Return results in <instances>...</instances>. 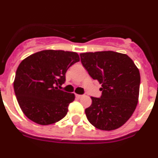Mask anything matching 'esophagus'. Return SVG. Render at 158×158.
I'll return each instance as SVG.
<instances>
[{"instance_id": "esophagus-1", "label": "esophagus", "mask_w": 158, "mask_h": 158, "mask_svg": "<svg viewBox=\"0 0 158 158\" xmlns=\"http://www.w3.org/2000/svg\"><path fill=\"white\" fill-rule=\"evenodd\" d=\"M83 97L82 95H79V94H76V98H78V99H80V98H82V97Z\"/></svg>"}]
</instances>
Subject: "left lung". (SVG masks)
Here are the masks:
<instances>
[{
	"label": "left lung",
	"instance_id": "obj_1",
	"mask_svg": "<svg viewBox=\"0 0 158 158\" xmlns=\"http://www.w3.org/2000/svg\"><path fill=\"white\" fill-rule=\"evenodd\" d=\"M79 55L89 76L102 85L101 97H91L92 104L85 110L88 121L101 130L118 129L130 118L138 104L139 69L129 56L114 51Z\"/></svg>",
	"mask_w": 158,
	"mask_h": 158
}]
</instances>
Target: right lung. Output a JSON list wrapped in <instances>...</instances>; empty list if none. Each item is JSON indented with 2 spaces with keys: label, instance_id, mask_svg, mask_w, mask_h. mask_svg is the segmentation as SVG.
<instances>
[{
  "label": "right lung",
  "instance_id": "right-lung-1",
  "mask_svg": "<svg viewBox=\"0 0 158 158\" xmlns=\"http://www.w3.org/2000/svg\"><path fill=\"white\" fill-rule=\"evenodd\" d=\"M79 61L76 52L44 50L26 57L19 64L14 90L19 107L33 122L48 126L62 119L75 94L58 89L69 68Z\"/></svg>",
  "mask_w": 158,
  "mask_h": 158
}]
</instances>
